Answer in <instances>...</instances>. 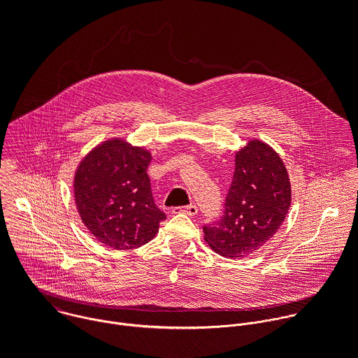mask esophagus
I'll return each mask as SVG.
<instances>
[{"mask_svg": "<svg viewBox=\"0 0 358 358\" xmlns=\"http://www.w3.org/2000/svg\"><path fill=\"white\" fill-rule=\"evenodd\" d=\"M174 213H182V214H187L189 217H195L198 214V207L195 206V203H189V206L187 207H178V208H174Z\"/></svg>", "mask_w": 358, "mask_h": 358, "instance_id": "1", "label": "esophagus"}]
</instances>
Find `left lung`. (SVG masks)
Masks as SVG:
<instances>
[{
  "instance_id": "obj_1",
  "label": "left lung",
  "mask_w": 358,
  "mask_h": 358,
  "mask_svg": "<svg viewBox=\"0 0 358 358\" xmlns=\"http://www.w3.org/2000/svg\"><path fill=\"white\" fill-rule=\"evenodd\" d=\"M290 201V182L282 159L268 144L249 141L235 156L222 218L203 225L206 241L225 258H245L278 232Z\"/></svg>"
}]
</instances>
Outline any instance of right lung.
<instances>
[{
	"instance_id": "obj_1",
	"label": "right lung",
	"mask_w": 358,
	"mask_h": 358,
	"mask_svg": "<svg viewBox=\"0 0 358 358\" xmlns=\"http://www.w3.org/2000/svg\"><path fill=\"white\" fill-rule=\"evenodd\" d=\"M150 152L122 140L97 145L75 176V199L92 235L113 249L138 248L159 232L166 214L152 199Z\"/></svg>"
}]
</instances>
